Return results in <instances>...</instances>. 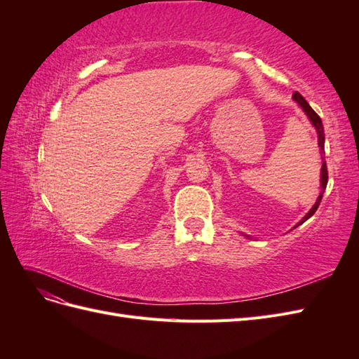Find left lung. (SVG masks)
<instances>
[{"label":"left lung","mask_w":359,"mask_h":359,"mask_svg":"<svg viewBox=\"0 0 359 359\" xmlns=\"http://www.w3.org/2000/svg\"><path fill=\"white\" fill-rule=\"evenodd\" d=\"M292 99L295 100V103L301 107V109L304 111V114L307 115V118L310 119V123H311V126L316 128V133H318V144H319V148H320V154H325V133H323V126H322V119L319 118V115L314 112L313 109H311V106L307 103V100L304 99V97L299 94V93H295L292 95ZM327 184H328V170H327V163H325V160H323V157H322V168H320V193H319V196H318V199H316V202H314V205L311 206V210L302 217V219L292 227V229H295V227H298V226H301L304 222H307L310 217L316 212V210L319 208V205H320V201H322V196H323V193H325V189H327ZM290 229V231H292ZM243 233V232H241ZM244 235V233H243ZM244 236H247V238H250V235H244Z\"/></svg>","instance_id":"obj_1"}]
</instances>
